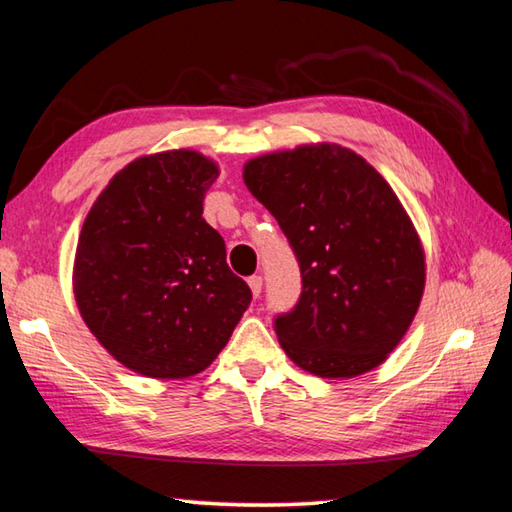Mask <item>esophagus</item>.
<instances>
[{"label":"esophagus","instance_id":"34e87169","mask_svg":"<svg viewBox=\"0 0 512 512\" xmlns=\"http://www.w3.org/2000/svg\"><path fill=\"white\" fill-rule=\"evenodd\" d=\"M248 286H250V291H253V295H255V297L262 295V286H264V282H262V277H259V275L248 277Z\"/></svg>","mask_w":512,"mask_h":512}]
</instances>
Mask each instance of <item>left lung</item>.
<instances>
[{
  "instance_id": "obj_1",
  "label": "left lung",
  "mask_w": 512,
  "mask_h": 512,
  "mask_svg": "<svg viewBox=\"0 0 512 512\" xmlns=\"http://www.w3.org/2000/svg\"><path fill=\"white\" fill-rule=\"evenodd\" d=\"M277 219L302 293L273 327L286 356L322 378L378 367L410 327L425 286L421 241L387 181L340 145H304L244 167Z\"/></svg>"
}]
</instances>
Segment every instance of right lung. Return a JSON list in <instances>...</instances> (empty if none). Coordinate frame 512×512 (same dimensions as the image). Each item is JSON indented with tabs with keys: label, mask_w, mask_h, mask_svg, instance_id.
Masks as SVG:
<instances>
[{
	"label": "right lung",
	"mask_w": 512,
	"mask_h": 512,
	"mask_svg": "<svg viewBox=\"0 0 512 512\" xmlns=\"http://www.w3.org/2000/svg\"><path fill=\"white\" fill-rule=\"evenodd\" d=\"M217 176L190 150L143 156L109 181L82 226L73 266L82 320L136 374H199L253 300L201 217Z\"/></svg>",
	"instance_id": "1"
}]
</instances>
